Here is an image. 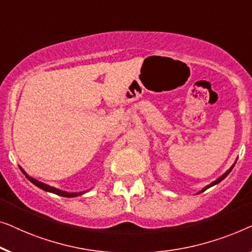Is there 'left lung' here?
<instances>
[{"mask_svg": "<svg viewBox=\"0 0 252 252\" xmlns=\"http://www.w3.org/2000/svg\"><path fill=\"white\" fill-rule=\"evenodd\" d=\"M233 168H234V165L232 166V168H231V169H229V170H228V171H227V172H226V173H224V175H222V176L220 177V178H218L217 180H215V182H214V183H211V184H210V185H209V186H207V187H205V189H204L203 190H201V192H204V190H205V189H209V187H211V186H214V185H216V184L220 183V182H221V180H222V179H224V178H225V177H226V176H227V175H228V173L232 171V169H233Z\"/></svg>", "mask_w": 252, "mask_h": 252, "instance_id": "8db88e82", "label": "left lung"}]
</instances>
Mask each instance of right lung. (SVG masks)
Returning <instances> with one entry per match:
<instances>
[{"label":"right lung","mask_w":252,"mask_h":252,"mask_svg":"<svg viewBox=\"0 0 252 252\" xmlns=\"http://www.w3.org/2000/svg\"><path fill=\"white\" fill-rule=\"evenodd\" d=\"M20 170H21V172L25 173V171H24L23 169L20 168ZM25 175H26V173H25ZM26 177H27V179L30 180L31 183H33L35 186L40 187L41 189H43V190H47V192L55 193V194H57V195H60V196H65V197H74V196L81 195V194H82V193H67V192H63V190H59V189H55V187L48 186V185H45V184H43V183L38 182V180H35L34 178H32V177H28L27 175H26Z\"/></svg>","instance_id":"obj_1"}]
</instances>
